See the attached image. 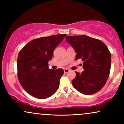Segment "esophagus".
Wrapping results in <instances>:
<instances>
[{
	"mask_svg": "<svg viewBox=\"0 0 124 124\" xmlns=\"http://www.w3.org/2000/svg\"><path fill=\"white\" fill-rule=\"evenodd\" d=\"M63 70H64V73H68V72H69V71H70V70H69V69H67V68H65V69H64Z\"/></svg>",
	"mask_w": 124,
	"mask_h": 124,
	"instance_id": "34e87169",
	"label": "esophagus"
}]
</instances>
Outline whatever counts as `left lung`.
I'll use <instances>...</instances> for the list:
<instances>
[{"label":"left lung","mask_w":124,"mask_h":124,"mask_svg":"<svg viewBox=\"0 0 124 124\" xmlns=\"http://www.w3.org/2000/svg\"><path fill=\"white\" fill-rule=\"evenodd\" d=\"M69 42L76 52V60L83 61L84 71L72 80L75 89L81 93L92 95L104 86L108 78L111 65V56L106 45L96 38L87 35L67 36Z\"/></svg>","instance_id":"8db88e82"}]
</instances>
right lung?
<instances>
[{
	"label": "right lung",
	"instance_id": "right-lung-1",
	"mask_svg": "<svg viewBox=\"0 0 124 124\" xmlns=\"http://www.w3.org/2000/svg\"><path fill=\"white\" fill-rule=\"evenodd\" d=\"M66 34L40 37L30 41L18 54L17 62L19 82L25 92L35 98L45 99L54 94L59 88L63 75L62 69L48 68L54 49Z\"/></svg>",
	"mask_w": 124,
	"mask_h": 124
}]
</instances>
